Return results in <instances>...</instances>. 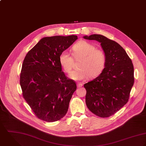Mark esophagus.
I'll use <instances>...</instances> for the list:
<instances>
[{"label":"esophagus","instance_id":"esophagus-1","mask_svg":"<svg viewBox=\"0 0 146 146\" xmlns=\"http://www.w3.org/2000/svg\"><path fill=\"white\" fill-rule=\"evenodd\" d=\"M77 86L78 88H81V87H82L83 86V84L82 83H81V82H78L77 84Z\"/></svg>","mask_w":146,"mask_h":146}]
</instances>
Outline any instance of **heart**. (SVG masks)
Masks as SVG:
<instances>
[{"mask_svg": "<svg viewBox=\"0 0 146 146\" xmlns=\"http://www.w3.org/2000/svg\"><path fill=\"white\" fill-rule=\"evenodd\" d=\"M72 55L74 58H81L78 63L80 68L73 70L69 77L76 81L84 80L90 76L95 78L103 71L106 62V55L101 49L96 48L93 44L86 40H80L72 47ZM59 62L66 73H70L73 58L66 51H62L59 56Z\"/></svg>", "mask_w": 146, "mask_h": 146, "instance_id": "b5f03b06", "label": "heart"}]
</instances>
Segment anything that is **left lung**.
<instances>
[{"label":"left lung","mask_w":146,"mask_h":146,"mask_svg":"<svg viewBox=\"0 0 146 146\" xmlns=\"http://www.w3.org/2000/svg\"><path fill=\"white\" fill-rule=\"evenodd\" d=\"M84 38L100 42L106 55L102 73L84 85L86 106L98 116H111L129 100L134 82L133 64L125 50L115 41L100 34Z\"/></svg>","instance_id":"obj_1"}]
</instances>
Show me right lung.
Segmentation results:
<instances>
[{"instance_id":"right-lung-1","label":"right lung","mask_w":146,"mask_h":146,"mask_svg":"<svg viewBox=\"0 0 146 146\" xmlns=\"http://www.w3.org/2000/svg\"><path fill=\"white\" fill-rule=\"evenodd\" d=\"M77 39L74 35L43 38L24 60L20 80L23 96L42 120L55 122L67 113L77 85L61 71L59 56Z\"/></svg>"}]
</instances>
